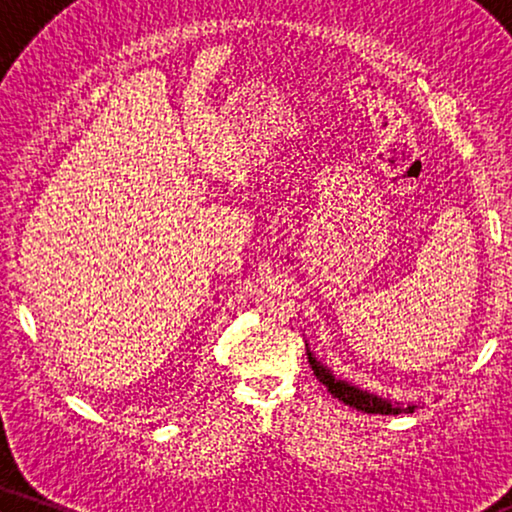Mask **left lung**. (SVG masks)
<instances>
[{
	"mask_svg": "<svg viewBox=\"0 0 512 512\" xmlns=\"http://www.w3.org/2000/svg\"><path fill=\"white\" fill-rule=\"evenodd\" d=\"M307 359H310V366L314 370V375H317V380L324 384V387L331 391L338 401L349 405V408L368 412V415H401V412H415V405H408V408L391 405L389 401H382V398L368 394V391H361V389L352 387V384L335 380V377L328 373V370L321 366V363L314 359L312 354H307Z\"/></svg>",
	"mask_w": 512,
	"mask_h": 512,
	"instance_id": "obj_1",
	"label": "left lung"
}]
</instances>
